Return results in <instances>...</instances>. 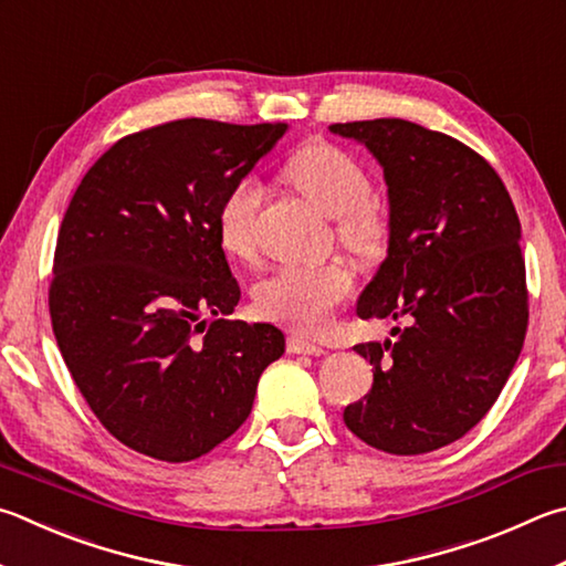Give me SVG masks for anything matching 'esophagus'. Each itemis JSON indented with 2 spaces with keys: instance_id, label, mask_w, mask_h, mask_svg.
Masks as SVG:
<instances>
[{
  "instance_id": "34e87169",
  "label": "esophagus",
  "mask_w": 566,
  "mask_h": 566,
  "mask_svg": "<svg viewBox=\"0 0 566 566\" xmlns=\"http://www.w3.org/2000/svg\"><path fill=\"white\" fill-rule=\"evenodd\" d=\"M286 352L290 354H310V356H318L324 354V348L314 344V342H306L302 336H290L286 338Z\"/></svg>"
}]
</instances>
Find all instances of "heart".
Listing matches in <instances>:
<instances>
[{
    "label": "heart",
    "instance_id": "heart-1",
    "mask_svg": "<svg viewBox=\"0 0 566 566\" xmlns=\"http://www.w3.org/2000/svg\"><path fill=\"white\" fill-rule=\"evenodd\" d=\"M284 176L318 210L334 218L338 240L358 254H374L386 244L388 212L371 192L366 170L332 143H304L286 160ZM264 200L262 182L244 176L222 195L218 240L232 260L250 262L256 254V214ZM354 290L352 266L342 260L324 264H286L254 286V306L262 316L296 332H318Z\"/></svg>",
    "mask_w": 566,
    "mask_h": 566
}]
</instances>
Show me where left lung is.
Returning <instances> with one entry per match:
<instances>
[{
	"label": "left lung",
	"mask_w": 566,
	"mask_h": 566,
	"mask_svg": "<svg viewBox=\"0 0 566 566\" xmlns=\"http://www.w3.org/2000/svg\"><path fill=\"white\" fill-rule=\"evenodd\" d=\"M328 128L364 143L388 185V256L356 314L408 322L396 342L354 346L374 386L344 423L384 453H430L485 418L525 344L517 210L495 168L446 133L403 118Z\"/></svg>",
	"instance_id": "8db88e82"
}]
</instances>
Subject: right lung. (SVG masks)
I'll return each instance as SVG.
<instances>
[{
	"instance_id": "obj_1",
	"label": "right lung",
	"mask_w": 566,
	"mask_h": 566,
	"mask_svg": "<svg viewBox=\"0 0 566 566\" xmlns=\"http://www.w3.org/2000/svg\"><path fill=\"white\" fill-rule=\"evenodd\" d=\"M284 133L286 123L210 118L130 133L69 202L51 326L88 408L136 453H210L248 420L256 381L284 354L276 326L222 318L240 284L214 228L222 195Z\"/></svg>"
}]
</instances>
